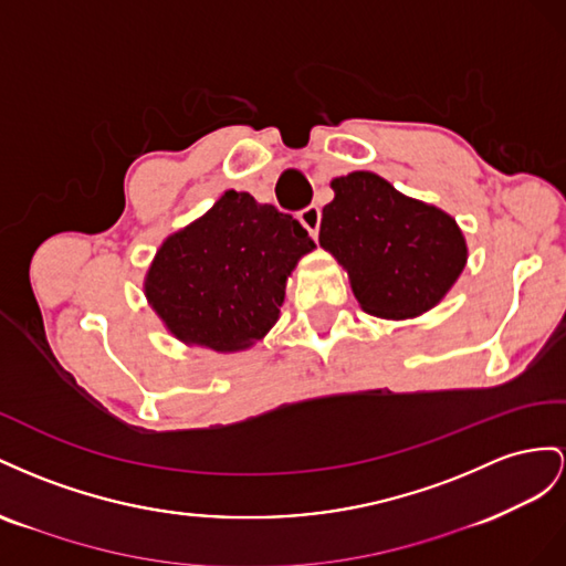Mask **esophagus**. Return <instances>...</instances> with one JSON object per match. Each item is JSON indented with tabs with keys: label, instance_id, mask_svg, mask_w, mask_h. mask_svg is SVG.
I'll return each mask as SVG.
<instances>
[{
	"label": "esophagus",
	"instance_id": "1",
	"mask_svg": "<svg viewBox=\"0 0 566 566\" xmlns=\"http://www.w3.org/2000/svg\"><path fill=\"white\" fill-rule=\"evenodd\" d=\"M298 220H301V224H303L305 230H308L313 237H317V232H319V220H322V213H319V208H317L315 203L305 206L303 211L298 213Z\"/></svg>",
	"mask_w": 566,
	"mask_h": 566
}]
</instances>
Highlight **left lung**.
I'll use <instances>...</instances> for the list:
<instances>
[{
	"label": "left lung",
	"mask_w": 566,
	"mask_h": 566,
	"mask_svg": "<svg viewBox=\"0 0 566 566\" xmlns=\"http://www.w3.org/2000/svg\"><path fill=\"white\" fill-rule=\"evenodd\" d=\"M334 201L322 208L319 247L348 270L365 313L389 319L433 308L467 263L455 220L402 197L375 172H350L332 182Z\"/></svg>",
	"instance_id": "8db88e82"
}]
</instances>
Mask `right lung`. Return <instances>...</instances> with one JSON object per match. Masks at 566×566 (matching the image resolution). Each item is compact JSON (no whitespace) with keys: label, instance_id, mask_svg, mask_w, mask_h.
Returning <instances> with one entry per match:
<instances>
[{"label":"right lung","instance_id":"1","mask_svg":"<svg viewBox=\"0 0 566 566\" xmlns=\"http://www.w3.org/2000/svg\"><path fill=\"white\" fill-rule=\"evenodd\" d=\"M313 249L296 218L247 191H224L201 220L164 241L144 289L182 342L249 348L277 322L284 282Z\"/></svg>","mask_w":566,"mask_h":566}]
</instances>
